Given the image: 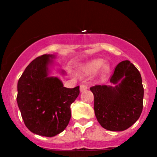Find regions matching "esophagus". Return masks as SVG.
I'll use <instances>...</instances> for the list:
<instances>
[{"label":"esophagus","mask_w":157,"mask_h":157,"mask_svg":"<svg viewBox=\"0 0 157 157\" xmlns=\"http://www.w3.org/2000/svg\"><path fill=\"white\" fill-rule=\"evenodd\" d=\"M86 89H87V86H86V84H81V85H80V91H81V92L86 90Z\"/></svg>","instance_id":"1"}]
</instances>
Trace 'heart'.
I'll return each mask as SVG.
<instances>
[{"instance_id":"1","label":"heart","mask_w":157,"mask_h":157,"mask_svg":"<svg viewBox=\"0 0 157 157\" xmlns=\"http://www.w3.org/2000/svg\"><path fill=\"white\" fill-rule=\"evenodd\" d=\"M102 64H103V62L100 60H94L83 67V73L85 74H87V75H92V74H96L100 69Z\"/></svg>"}]
</instances>
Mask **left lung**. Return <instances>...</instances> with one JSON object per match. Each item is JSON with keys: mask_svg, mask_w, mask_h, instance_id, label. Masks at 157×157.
Here are the masks:
<instances>
[{"mask_svg": "<svg viewBox=\"0 0 157 157\" xmlns=\"http://www.w3.org/2000/svg\"><path fill=\"white\" fill-rule=\"evenodd\" d=\"M109 82L117 85L114 87L95 85L90 88L94 96V112L103 128L123 131L136 123L142 113V78L133 63L124 60L116 67Z\"/></svg>", "mask_w": 157, "mask_h": 157, "instance_id": "8db88e82", "label": "left lung"}]
</instances>
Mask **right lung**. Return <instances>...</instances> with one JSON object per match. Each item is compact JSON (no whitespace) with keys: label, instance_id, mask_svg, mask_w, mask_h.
Returning <instances> with one entry per match:
<instances>
[{"label":"right lung","instance_id":"add662e5","mask_svg":"<svg viewBox=\"0 0 157 157\" xmlns=\"http://www.w3.org/2000/svg\"><path fill=\"white\" fill-rule=\"evenodd\" d=\"M50 54L37 57L17 83V102L24 124L35 134L52 137L61 133L71 117V105L80 94V86L66 88L57 77L48 76Z\"/></svg>","mask_w":157,"mask_h":157}]
</instances>
